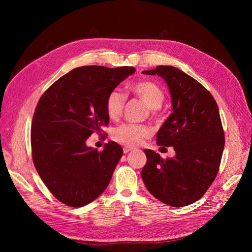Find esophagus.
<instances>
[{
    "instance_id": "34e87169",
    "label": "esophagus",
    "mask_w": 252,
    "mask_h": 252,
    "mask_svg": "<svg viewBox=\"0 0 252 252\" xmlns=\"http://www.w3.org/2000/svg\"><path fill=\"white\" fill-rule=\"evenodd\" d=\"M124 154H128L129 151H131L132 150V148H130V147H124Z\"/></svg>"
}]
</instances>
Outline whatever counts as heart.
I'll return each mask as SVG.
<instances>
[{"instance_id":"1","label":"heart","mask_w":252,"mask_h":252,"mask_svg":"<svg viewBox=\"0 0 252 252\" xmlns=\"http://www.w3.org/2000/svg\"><path fill=\"white\" fill-rule=\"evenodd\" d=\"M129 91L141 100L150 108L152 113L161 107L165 94L158 84L151 81H141L133 84L128 88ZM125 96L118 89L110 91L106 98L105 107L108 117L112 120L120 118L124 108ZM151 133V129L146 125L141 124H123L113 131V139L122 145L129 147L138 146L141 142Z\"/></svg>"}]
</instances>
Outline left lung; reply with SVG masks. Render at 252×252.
<instances>
[{"instance_id": "1", "label": "left lung", "mask_w": 252, "mask_h": 252, "mask_svg": "<svg viewBox=\"0 0 252 252\" xmlns=\"http://www.w3.org/2000/svg\"><path fill=\"white\" fill-rule=\"evenodd\" d=\"M145 74L162 77L169 88L172 113L157 133L158 146H172L174 158H163L145 149L142 179L148 191L172 207L200 200L215 181L225 136L218 104L202 84L172 66H158Z\"/></svg>"}]
</instances>
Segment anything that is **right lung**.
<instances>
[{
  "mask_svg": "<svg viewBox=\"0 0 252 252\" xmlns=\"http://www.w3.org/2000/svg\"><path fill=\"white\" fill-rule=\"evenodd\" d=\"M134 72L129 66L78 67L41 96L32 124V159L44 184L63 204L82 207L107 188L123 149L109 142L97 151L86 141L108 125L106 98Z\"/></svg>",
  "mask_w": 252,
  "mask_h": 252,
  "instance_id": "1",
  "label": "right lung"
}]
</instances>
